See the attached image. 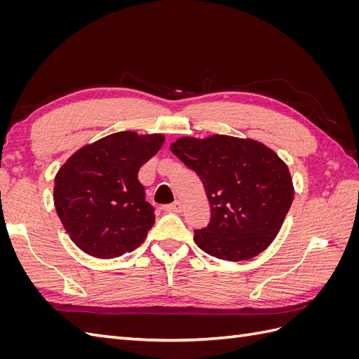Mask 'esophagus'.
I'll return each instance as SVG.
<instances>
[{
    "instance_id": "obj_1",
    "label": "esophagus",
    "mask_w": 359,
    "mask_h": 359,
    "mask_svg": "<svg viewBox=\"0 0 359 359\" xmlns=\"http://www.w3.org/2000/svg\"><path fill=\"white\" fill-rule=\"evenodd\" d=\"M163 211H166V212H175V214H178V212H181V211H182V205H181V202H180V201H175L173 203H169V205H165V206H163Z\"/></svg>"
}]
</instances>
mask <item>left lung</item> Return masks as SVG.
I'll return each mask as SVG.
<instances>
[{
	"label": "left lung",
	"mask_w": 359,
	"mask_h": 359,
	"mask_svg": "<svg viewBox=\"0 0 359 359\" xmlns=\"http://www.w3.org/2000/svg\"><path fill=\"white\" fill-rule=\"evenodd\" d=\"M170 151L201 178L210 223L194 243L217 259L240 262L273 243L293 201L292 178L273 149L252 139L181 137Z\"/></svg>",
	"instance_id": "1"
}]
</instances>
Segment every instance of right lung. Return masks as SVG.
<instances>
[{
  "mask_svg": "<svg viewBox=\"0 0 359 359\" xmlns=\"http://www.w3.org/2000/svg\"><path fill=\"white\" fill-rule=\"evenodd\" d=\"M165 136L119 132L74 153L55 177L53 202L64 229L86 255L114 259L133 252L156 222L137 180Z\"/></svg>",
  "mask_w": 359,
  "mask_h": 359,
  "instance_id": "add662e5",
  "label": "right lung"
}]
</instances>
